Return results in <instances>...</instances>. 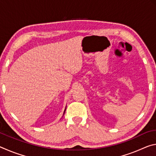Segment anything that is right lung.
Instances as JSON below:
<instances>
[{
    "label": "right lung",
    "instance_id": "right-lung-1",
    "mask_svg": "<svg viewBox=\"0 0 156 156\" xmlns=\"http://www.w3.org/2000/svg\"><path fill=\"white\" fill-rule=\"evenodd\" d=\"M65 112H64V113H65Z\"/></svg>",
    "mask_w": 156,
    "mask_h": 156
}]
</instances>
